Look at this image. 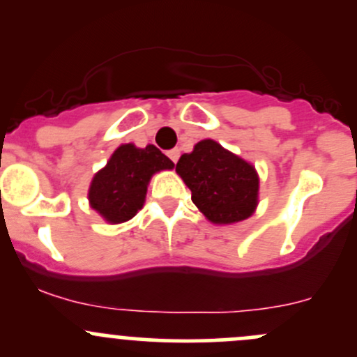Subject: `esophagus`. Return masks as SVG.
Masks as SVG:
<instances>
[{
  "label": "esophagus",
  "mask_w": 357,
  "mask_h": 357,
  "mask_svg": "<svg viewBox=\"0 0 357 357\" xmlns=\"http://www.w3.org/2000/svg\"><path fill=\"white\" fill-rule=\"evenodd\" d=\"M167 155H169V158H171L172 162H178V158H179V150L178 149H172V150H169L167 152Z\"/></svg>",
  "instance_id": "34e87169"
}]
</instances>
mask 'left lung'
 Masks as SVG:
<instances>
[{"label":"left lung","mask_w":357,"mask_h":357,"mask_svg":"<svg viewBox=\"0 0 357 357\" xmlns=\"http://www.w3.org/2000/svg\"><path fill=\"white\" fill-rule=\"evenodd\" d=\"M176 172L192 190L193 204L212 225L245 221L259 204V174L250 162L214 139H202L183 153Z\"/></svg>","instance_id":"1"}]
</instances>
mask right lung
I'll use <instances>...</instances> for the list:
<instances>
[{
	"label": "right lung",
	"instance_id": "add662e5",
	"mask_svg": "<svg viewBox=\"0 0 357 357\" xmlns=\"http://www.w3.org/2000/svg\"><path fill=\"white\" fill-rule=\"evenodd\" d=\"M171 169H174V162L155 145H146L145 149H138L132 143L121 145L105 167L93 176L88 190L89 207L109 225L129 221L145 204L152 176Z\"/></svg>",
	"mask_w": 357,
	"mask_h": 357
}]
</instances>
